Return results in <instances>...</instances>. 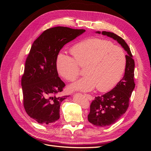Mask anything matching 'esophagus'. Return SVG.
<instances>
[{
    "instance_id": "esophagus-1",
    "label": "esophagus",
    "mask_w": 151,
    "mask_h": 151,
    "mask_svg": "<svg viewBox=\"0 0 151 151\" xmlns=\"http://www.w3.org/2000/svg\"><path fill=\"white\" fill-rule=\"evenodd\" d=\"M85 96H86V98H88L89 101H91V100L93 99V97L92 96L90 95V94H85Z\"/></svg>"
}]
</instances>
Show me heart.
I'll use <instances>...</instances> for the list:
<instances>
[{"label": "heart", "mask_w": 151, "mask_h": 151, "mask_svg": "<svg viewBox=\"0 0 151 151\" xmlns=\"http://www.w3.org/2000/svg\"><path fill=\"white\" fill-rule=\"evenodd\" d=\"M73 57L60 53L57 57V69L62 77L74 81L80 66L87 74L69 86L72 91H90L97 86L99 91L110 90L120 81L125 70L127 57L124 50L110 41L91 38L76 44L71 49Z\"/></svg>", "instance_id": "b5f03b06"}]
</instances>
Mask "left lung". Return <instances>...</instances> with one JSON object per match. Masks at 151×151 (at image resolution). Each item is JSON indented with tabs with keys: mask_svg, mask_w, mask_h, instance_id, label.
<instances>
[{
	"mask_svg": "<svg viewBox=\"0 0 151 151\" xmlns=\"http://www.w3.org/2000/svg\"><path fill=\"white\" fill-rule=\"evenodd\" d=\"M100 34L101 32L96 31ZM106 35L117 41L127 52L125 74L112 90L100 96L96 97L90 106L88 121L97 127H107L114 124L124 114L129 106V98L135 88V62L129 47L120 36L111 32L102 31Z\"/></svg>",
	"mask_w": 151,
	"mask_h": 151,
	"instance_id": "left-lung-1",
	"label": "left lung"
}]
</instances>
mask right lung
<instances>
[{"mask_svg": "<svg viewBox=\"0 0 151 151\" xmlns=\"http://www.w3.org/2000/svg\"><path fill=\"white\" fill-rule=\"evenodd\" d=\"M85 32L57 26L43 31L32 45L21 79L23 104L27 114L40 124H50L60 118V96L65 84L58 77L57 57L65 44Z\"/></svg>", "mask_w": 151, "mask_h": 151, "instance_id": "1", "label": "right lung"}]
</instances>
